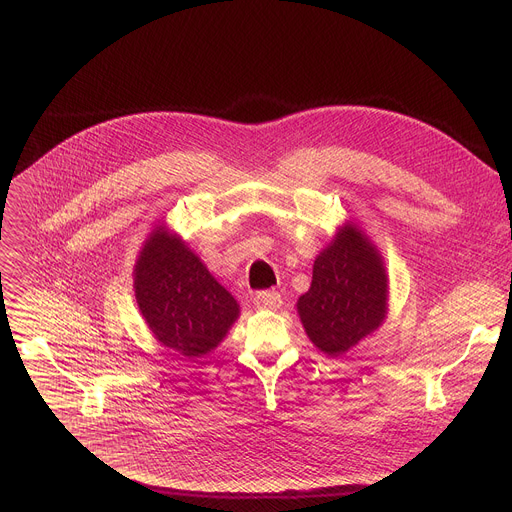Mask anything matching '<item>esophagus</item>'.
<instances>
[{
  "label": "esophagus",
  "instance_id": "obj_1",
  "mask_svg": "<svg viewBox=\"0 0 512 512\" xmlns=\"http://www.w3.org/2000/svg\"><path fill=\"white\" fill-rule=\"evenodd\" d=\"M255 304L265 310H277L281 306V296L277 291H259L255 296Z\"/></svg>",
  "mask_w": 512,
  "mask_h": 512
}]
</instances>
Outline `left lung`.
Here are the masks:
<instances>
[{"instance_id": "8db88e82", "label": "left lung", "mask_w": 512, "mask_h": 512, "mask_svg": "<svg viewBox=\"0 0 512 512\" xmlns=\"http://www.w3.org/2000/svg\"><path fill=\"white\" fill-rule=\"evenodd\" d=\"M387 296L389 279L379 251L348 223L316 257L312 285L298 300V314L314 346L340 356L383 324Z\"/></svg>"}]
</instances>
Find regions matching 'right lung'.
Returning <instances> with one entry per match:
<instances>
[{"label":"right lung","instance_id":"obj_1","mask_svg":"<svg viewBox=\"0 0 512 512\" xmlns=\"http://www.w3.org/2000/svg\"><path fill=\"white\" fill-rule=\"evenodd\" d=\"M139 312L156 340L186 358L223 342L239 318V304L186 243L156 227L133 269Z\"/></svg>","mask_w":512,"mask_h":512}]
</instances>
